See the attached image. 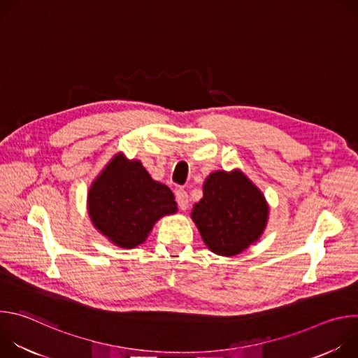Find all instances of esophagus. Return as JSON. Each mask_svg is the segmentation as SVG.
Masks as SVG:
<instances>
[{
    "label": "esophagus",
    "instance_id": "1",
    "mask_svg": "<svg viewBox=\"0 0 358 358\" xmlns=\"http://www.w3.org/2000/svg\"><path fill=\"white\" fill-rule=\"evenodd\" d=\"M176 201H177L178 207H180L182 211H185V210L188 208V202H189L188 194H187L182 188H178V189L176 191Z\"/></svg>",
    "mask_w": 358,
    "mask_h": 358
}]
</instances>
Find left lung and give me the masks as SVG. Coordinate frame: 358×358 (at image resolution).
Instances as JSON below:
<instances>
[{"label":"left lung","instance_id":"left-lung-1","mask_svg":"<svg viewBox=\"0 0 358 358\" xmlns=\"http://www.w3.org/2000/svg\"><path fill=\"white\" fill-rule=\"evenodd\" d=\"M207 248L220 257H235L258 242L268 220L264 192L243 171H213L202 185V198L191 211Z\"/></svg>","mask_w":358,"mask_h":358}]
</instances>
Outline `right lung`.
I'll return each mask as SVG.
<instances>
[{"label": "right lung", "mask_w": 358, "mask_h": 358, "mask_svg": "<svg viewBox=\"0 0 358 358\" xmlns=\"http://www.w3.org/2000/svg\"><path fill=\"white\" fill-rule=\"evenodd\" d=\"M178 211L171 189L152 180L140 160L117 152L90 184L87 214L113 245L133 249L145 242L156 222Z\"/></svg>", "instance_id": "add662e5"}]
</instances>
